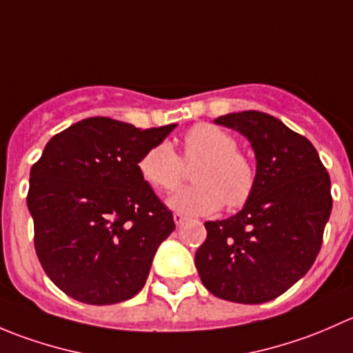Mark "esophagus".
Masks as SVG:
<instances>
[{
	"mask_svg": "<svg viewBox=\"0 0 353 353\" xmlns=\"http://www.w3.org/2000/svg\"><path fill=\"white\" fill-rule=\"evenodd\" d=\"M174 222H176V225H181V223L186 222V216L183 213H174Z\"/></svg>",
	"mask_w": 353,
	"mask_h": 353,
	"instance_id": "34e87169",
	"label": "esophagus"
}]
</instances>
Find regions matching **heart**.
Returning <instances> with one entry per match:
<instances>
[{
    "mask_svg": "<svg viewBox=\"0 0 353 353\" xmlns=\"http://www.w3.org/2000/svg\"><path fill=\"white\" fill-rule=\"evenodd\" d=\"M184 159H201L193 174L196 184L181 188L167 203L184 215H210L225 203L244 205L252 194L256 170L248 157L237 152V141L215 124L201 123L184 134ZM143 179L160 191H172L183 177V160L169 141L148 148L138 162Z\"/></svg>",
    "mask_w": 353,
    "mask_h": 353,
    "instance_id": "1",
    "label": "heart"
}]
</instances>
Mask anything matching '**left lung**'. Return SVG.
Masks as SVG:
<instances>
[{
    "label": "left lung",
    "mask_w": 353,
    "mask_h": 353,
    "mask_svg": "<svg viewBox=\"0 0 353 353\" xmlns=\"http://www.w3.org/2000/svg\"><path fill=\"white\" fill-rule=\"evenodd\" d=\"M216 124L239 131L256 157V184L243 210L206 222L194 254L203 285L219 299L263 304L287 292L314 263L330 219L331 181L311 141L259 110Z\"/></svg>",
    "instance_id": "8db88e82"
}]
</instances>
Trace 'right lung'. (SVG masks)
<instances>
[{"instance_id": "obj_1", "label": "right lung", "mask_w": 353, "mask_h": 353, "mask_svg": "<svg viewBox=\"0 0 353 353\" xmlns=\"http://www.w3.org/2000/svg\"><path fill=\"white\" fill-rule=\"evenodd\" d=\"M177 124L140 130L88 117L54 134L32 165L27 206L46 275L85 304H117L147 282L176 223L138 169Z\"/></svg>"}]
</instances>
